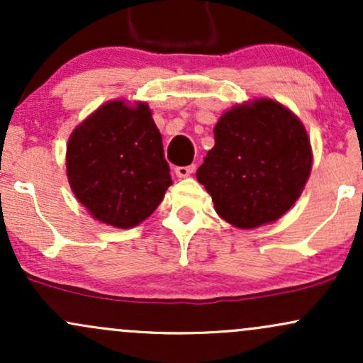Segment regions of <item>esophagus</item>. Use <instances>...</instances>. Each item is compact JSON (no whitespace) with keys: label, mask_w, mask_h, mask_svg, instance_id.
I'll use <instances>...</instances> for the list:
<instances>
[{"label":"esophagus","mask_w":363,"mask_h":363,"mask_svg":"<svg viewBox=\"0 0 363 363\" xmlns=\"http://www.w3.org/2000/svg\"><path fill=\"white\" fill-rule=\"evenodd\" d=\"M196 170L194 165H186V167H176V176L177 177H189Z\"/></svg>","instance_id":"esophagus-1"}]
</instances>
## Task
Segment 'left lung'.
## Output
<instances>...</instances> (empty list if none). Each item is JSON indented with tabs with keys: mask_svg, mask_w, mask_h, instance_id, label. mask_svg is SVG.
I'll use <instances>...</instances> for the list:
<instances>
[{
	"mask_svg": "<svg viewBox=\"0 0 363 363\" xmlns=\"http://www.w3.org/2000/svg\"><path fill=\"white\" fill-rule=\"evenodd\" d=\"M213 133L215 147L196 179L211 194L216 213L239 228L285 215L312 169L311 141L297 116L259 99L225 112Z\"/></svg>",
	"mask_w": 363,
	"mask_h": 363,
	"instance_id": "8db88e82",
	"label": "left lung"
}]
</instances>
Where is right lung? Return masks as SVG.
<instances>
[{
  "instance_id": "1",
  "label": "right lung",
  "mask_w": 363,
  "mask_h": 363,
  "mask_svg": "<svg viewBox=\"0 0 363 363\" xmlns=\"http://www.w3.org/2000/svg\"><path fill=\"white\" fill-rule=\"evenodd\" d=\"M66 174L78 201L99 222L131 228L147 220L172 184L147 104L111 101L74 128Z\"/></svg>"
}]
</instances>
